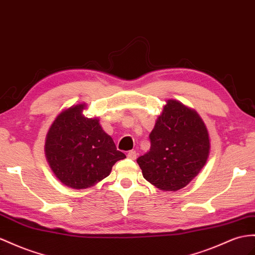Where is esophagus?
<instances>
[{"label":"esophagus","mask_w":255,"mask_h":255,"mask_svg":"<svg viewBox=\"0 0 255 255\" xmlns=\"http://www.w3.org/2000/svg\"><path fill=\"white\" fill-rule=\"evenodd\" d=\"M127 157L131 160H134L136 158V152L135 151H129L127 154Z\"/></svg>","instance_id":"34e87169"}]
</instances>
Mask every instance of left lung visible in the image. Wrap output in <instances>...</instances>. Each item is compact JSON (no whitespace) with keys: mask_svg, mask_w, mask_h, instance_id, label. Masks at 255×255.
<instances>
[{"mask_svg":"<svg viewBox=\"0 0 255 255\" xmlns=\"http://www.w3.org/2000/svg\"><path fill=\"white\" fill-rule=\"evenodd\" d=\"M149 141V151L136 162L144 179L161 191L186 186L205 166L210 149L199 115L175 100L167 101Z\"/></svg>","mask_w":255,"mask_h":255,"instance_id":"1","label":"left lung"}]
</instances>
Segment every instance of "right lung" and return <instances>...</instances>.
<instances>
[{"label":"right lung","mask_w":255,"mask_h":255,"mask_svg":"<svg viewBox=\"0 0 255 255\" xmlns=\"http://www.w3.org/2000/svg\"><path fill=\"white\" fill-rule=\"evenodd\" d=\"M84 107L78 104L58 115L45 143L51 170L63 184L75 190L107 178L115 162L126 157L103 131L99 120L83 115Z\"/></svg>","instance_id":"right-lung-1"}]
</instances>
